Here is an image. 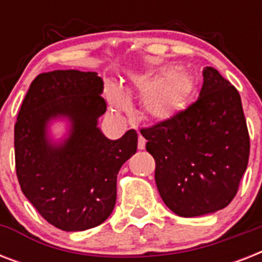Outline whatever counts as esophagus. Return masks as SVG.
<instances>
[{
	"instance_id": "obj_1",
	"label": "esophagus",
	"mask_w": 262,
	"mask_h": 262,
	"mask_svg": "<svg viewBox=\"0 0 262 262\" xmlns=\"http://www.w3.org/2000/svg\"><path fill=\"white\" fill-rule=\"evenodd\" d=\"M137 148L139 149H144L145 148V139L143 136H139V141H137Z\"/></svg>"
}]
</instances>
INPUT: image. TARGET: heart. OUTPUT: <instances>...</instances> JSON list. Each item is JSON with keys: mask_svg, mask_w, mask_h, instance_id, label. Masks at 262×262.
<instances>
[{"mask_svg": "<svg viewBox=\"0 0 262 262\" xmlns=\"http://www.w3.org/2000/svg\"><path fill=\"white\" fill-rule=\"evenodd\" d=\"M194 91V80L189 73L175 68H160L132 75L129 84L107 87V100L114 114L126 113L129 99L143 96L141 111L152 121H168L182 113Z\"/></svg>", "mask_w": 262, "mask_h": 262, "instance_id": "heart-1", "label": "heart"}]
</instances>
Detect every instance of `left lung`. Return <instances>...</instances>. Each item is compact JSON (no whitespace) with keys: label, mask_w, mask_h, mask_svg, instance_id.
Masks as SVG:
<instances>
[{"label":"left lung","mask_w":262,"mask_h":262,"mask_svg":"<svg viewBox=\"0 0 262 262\" xmlns=\"http://www.w3.org/2000/svg\"><path fill=\"white\" fill-rule=\"evenodd\" d=\"M199 99L168 121L140 129L155 159L160 197L174 213L194 217L235 197L250 154L239 92L211 67Z\"/></svg>","instance_id":"obj_1"}]
</instances>
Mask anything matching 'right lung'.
Returning <instances> with one entry per match:
<instances>
[{
	"label": "right lung",
	"instance_id": "1",
	"mask_svg": "<svg viewBox=\"0 0 262 262\" xmlns=\"http://www.w3.org/2000/svg\"><path fill=\"white\" fill-rule=\"evenodd\" d=\"M103 81L94 72L54 71L35 77L14 123V162L23 193L43 219L63 231L96 227L111 215L119 168L137 149V133L108 140L98 118L107 110ZM67 115L71 137L53 147L51 118Z\"/></svg>",
	"mask_w": 262,
	"mask_h": 262
}]
</instances>
